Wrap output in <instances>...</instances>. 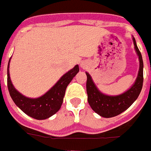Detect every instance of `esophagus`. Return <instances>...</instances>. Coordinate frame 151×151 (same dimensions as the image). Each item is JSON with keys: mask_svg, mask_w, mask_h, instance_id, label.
Returning <instances> with one entry per match:
<instances>
[{"mask_svg": "<svg viewBox=\"0 0 151 151\" xmlns=\"http://www.w3.org/2000/svg\"><path fill=\"white\" fill-rule=\"evenodd\" d=\"M81 67H84V65H83V64H81Z\"/></svg>", "mask_w": 151, "mask_h": 151, "instance_id": "esophagus-1", "label": "esophagus"}]
</instances>
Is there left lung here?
Segmentation results:
<instances>
[{"instance_id":"left-lung-1","label":"left lung","mask_w":151,"mask_h":151,"mask_svg":"<svg viewBox=\"0 0 151 151\" xmlns=\"http://www.w3.org/2000/svg\"><path fill=\"white\" fill-rule=\"evenodd\" d=\"M132 41L136 53L138 56L139 70L135 82L124 93L115 96L105 94L98 89L88 72H85L87 76L86 90L88 104L93 111L101 117L111 118L121 114L137 100L142 91L143 84V60L133 36Z\"/></svg>"}]
</instances>
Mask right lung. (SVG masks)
I'll return each instance as SVG.
<instances>
[{
    "label": "right lung",
    "mask_w": 151,
    "mask_h": 151,
    "mask_svg": "<svg viewBox=\"0 0 151 151\" xmlns=\"http://www.w3.org/2000/svg\"><path fill=\"white\" fill-rule=\"evenodd\" d=\"M9 62L7 67V85L10 97L16 106L26 115L36 119H46L60 110L67 85L79 72V66L65 73L56 84L39 98H31L22 95L13 85L9 76Z\"/></svg>",
    "instance_id": "1"
}]
</instances>
